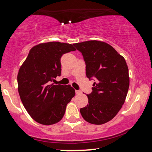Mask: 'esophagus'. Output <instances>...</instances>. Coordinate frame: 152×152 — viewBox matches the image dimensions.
I'll return each mask as SVG.
<instances>
[{"label":"esophagus","instance_id":"1","mask_svg":"<svg viewBox=\"0 0 152 152\" xmlns=\"http://www.w3.org/2000/svg\"><path fill=\"white\" fill-rule=\"evenodd\" d=\"M76 94H77V95H80V94H81V91L76 90Z\"/></svg>","mask_w":152,"mask_h":152}]
</instances>
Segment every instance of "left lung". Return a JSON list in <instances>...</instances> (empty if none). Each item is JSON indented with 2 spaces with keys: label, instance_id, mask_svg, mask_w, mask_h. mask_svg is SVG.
<instances>
[{
  "label": "left lung",
  "instance_id": "8db88e82",
  "mask_svg": "<svg viewBox=\"0 0 152 152\" xmlns=\"http://www.w3.org/2000/svg\"><path fill=\"white\" fill-rule=\"evenodd\" d=\"M74 46L83 55L87 78L96 81L91 93L87 94L88 104L80 112L88 123L105 124L118 114L126 99L129 87L126 61L102 41H84Z\"/></svg>",
  "mask_w": 152,
  "mask_h": 152
}]
</instances>
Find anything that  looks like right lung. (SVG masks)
<instances>
[{
	"label": "right lung",
	"instance_id": "right-lung-1",
	"mask_svg": "<svg viewBox=\"0 0 152 152\" xmlns=\"http://www.w3.org/2000/svg\"><path fill=\"white\" fill-rule=\"evenodd\" d=\"M76 50L73 45L60 42L33 47L19 69L17 80L20 100L31 118L43 125L62 119L66 105L75 96L70 85H53L61 74L63 54Z\"/></svg>",
	"mask_w": 152,
	"mask_h": 152
}]
</instances>
